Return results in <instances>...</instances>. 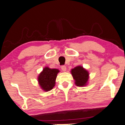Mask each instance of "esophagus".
<instances>
[{
    "mask_svg": "<svg viewBox=\"0 0 125 125\" xmlns=\"http://www.w3.org/2000/svg\"><path fill=\"white\" fill-rule=\"evenodd\" d=\"M61 69L63 71H65L67 70V67H66L65 65H62V67H61Z\"/></svg>",
    "mask_w": 125,
    "mask_h": 125,
    "instance_id": "34e87169",
    "label": "esophagus"
}]
</instances>
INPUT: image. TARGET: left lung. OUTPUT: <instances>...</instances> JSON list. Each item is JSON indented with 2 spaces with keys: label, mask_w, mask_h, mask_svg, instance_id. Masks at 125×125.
Wrapping results in <instances>:
<instances>
[{
  "label": "left lung",
  "mask_w": 125,
  "mask_h": 125,
  "mask_svg": "<svg viewBox=\"0 0 125 125\" xmlns=\"http://www.w3.org/2000/svg\"><path fill=\"white\" fill-rule=\"evenodd\" d=\"M75 84L78 86H86L89 78V72L82 66H77L71 71Z\"/></svg>",
  "instance_id": "obj_1"
}]
</instances>
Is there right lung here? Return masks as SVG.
Returning <instances> with one entry per match:
<instances>
[{
	"mask_svg": "<svg viewBox=\"0 0 125 125\" xmlns=\"http://www.w3.org/2000/svg\"><path fill=\"white\" fill-rule=\"evenodd\" d=\"M60 72L56 69L45 67L38 76V82L41 89L44 91H49L53 89L57 73Z\"/></svg>",
	"mask_w": 125,
	"mask_h": 125,
	"instance_id": "1",
	"label": "right lung"
}]
</instances>
